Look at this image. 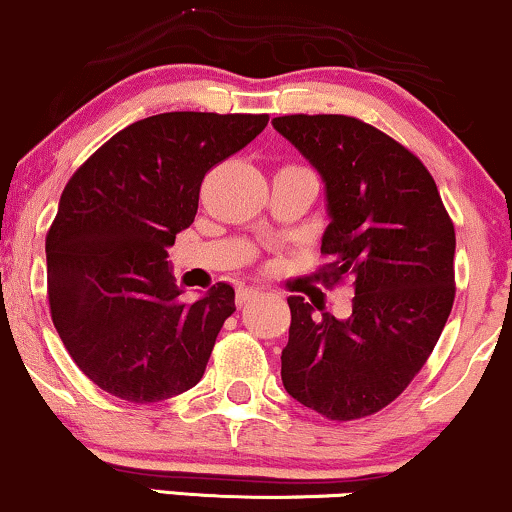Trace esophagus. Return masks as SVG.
I'll return each mask as SVG.
<instances>
[{"label": "esophagus", "instance_id": "1", "mask_svg": "<svg viewBox=\"0 0 512 512\" xmlns=\"http://www.w3.org/2000/svg\"><path fill=\"white\" fill-rule=\"evenodd\" d=\"M258 296H261V292H258V289H254V287H242L237 292V306L242 308V306H246V304H251V301H256Z\"/></svg>", "mask_w": 512, "mask_h": 512}]
</instances>
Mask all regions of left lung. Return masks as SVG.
<instances>
[{"instance_id":"8db88e82","label":"left lung","mask_w":512,"mask_h":512,"mask_svg":"<svg viewBox=\"0 0 512 512\" xmlns=\"http://www.w3.org/2000/svg\"><path fill=\"white\" fill-rule=\"evenodd\" d=\"M273 125L325 182L320 280L349 277L356 292L342 320L289 296L282 384L325 418H365L413 382L439 342L456 296V230L430 170L382 130L337 113Z\"/></svg>"}]
</instances>
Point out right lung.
Here are the masks:
<instances>
[{"label": "right lung", "mask_w": 512, "mask_h": 512, "mask_svg": "<svg viewBox=\"0 0 512 512\" xmlns=\"http://www.w3.org/2000/svg\"><path fill=\"white\" fill-rule=\"evenodd\" d=\"M266 125V113H159L116 132L68 180L47 232L49 308L99 389L154 403L201 380L235 289L218 282L185 304L168 246L194 223L208 170Z\"/></svg>", "instance_id": "obj_1"}]
</instances>
